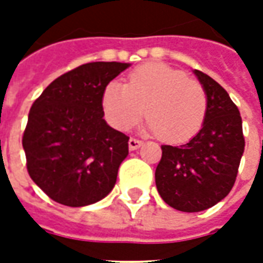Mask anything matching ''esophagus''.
<instances>
[{
    "instance_id": "obj_1",
    "label": "esophagus",
    "mask_w": 263,
    "mask_h": 263,
    "mask_svg": "<svg viewBox=\"0 0 263 263\" xmlns=\"http://www.w3.org/2000/svg\"><path fill=\"white\" fill-rule=\"evenodd\" d=\"M142 145V141H139V139H135V138H131L129 141H128V146H129V151H135L139 146Z\"/></svg>"
}]
</instances>
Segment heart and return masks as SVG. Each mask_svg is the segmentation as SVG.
Wrapping results in <instances>:
<instances>
[{"label":"heart","instance_id":"heart-1","mask_svg":"<svg viewBox=\"0 0 263 263\" xmlns=\"http://www.w3.org/2000/svg\"><path fill=\"white\" fill-rule=\"evenodd\" d=\"M103 109L109 124L126 131L148 115L146 131L166 142H183L201 128L207 94L201 83L165 63H148L132 71L126 84L111 81L103 92Z\"/></svg>","mask_w":263,"mask_h":263}]
</instances>
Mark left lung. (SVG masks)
I'll return each mask as SVG.
<instances>
[{
	"label": "left lung",
	"instance_id": "left-lung-1",
	"mask_svg": "<svg viewBox=\"0 0 263 263\" xmlns=\"http://www.w3.org/2000/svg\"><path fill=\"white\" fill-rule=\"evenodd\" d=\"M193 73L207 94L201 129L184 145H162L155 172L160 197L184 213L210 209L231 192L245 148L242 120L228 92L203 71Z\"/></svg>",
	"mask_w": 263,
	"mask_h": 263
}]
</instances>
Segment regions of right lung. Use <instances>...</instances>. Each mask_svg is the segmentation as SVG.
Returning <instances> with one entry per match:
<instances>
[{
    "instance_id": "right-lung-1",
    "label": "right lung",
    "mask_w": 263,
    "mask_h": 263,
    "mask_svg": "<svg viewBox=\"0 0 263 263\" xmlns=\"http://www.w3.org/2000/svg\"><path fill=\"white\" fill-rule=\"evenodd\" d=\"M129 66L81 65L52 81L32 104L22 138L26 167L56 203L84 207L114 189L129 138L103 118V92Z\"/></svg>"
}]
</instances>
